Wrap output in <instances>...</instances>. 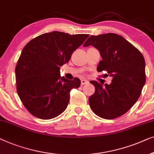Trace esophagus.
<instances>
[{
  "label": "esophagus",
  "instance_id": "esophagus-1",
  "mask_svg": "<svg viewBox=\"0 0 154 154\" xmlns=\"http://www.w3.org/2000/svg\"><path fill=\"white\" fill-rule=\"evenodd\" d=\"M88 83V81H87L86 79H81V84L82 85H84V84H87Z\"/></svg>",
  "mask_w": 154,
  "mask_h": 154
}]
</instances>
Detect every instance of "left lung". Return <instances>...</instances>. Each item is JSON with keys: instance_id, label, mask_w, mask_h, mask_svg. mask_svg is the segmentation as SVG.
<instances>
[{"instance_id": "1", "label": "left lung", "mask_w": 154, "mask_h": 154, "mask_svg": "<svg viewBox=\"0 0 154 154\" xmlns=\"http://www.w3.org/2000/svg\"><path fill=\"white\" fill-rule=\"evenodd\" d=\"M89 45L96 47L103 58L97 70L107 71L112 77L111 84L104 86L96 81L90 82L96 88L88 99L90 107L101 118L119 117L137 102L146 82L144 56L131 43L116 33L90 36L84 47Z\"/></svg>"}]
</instances>
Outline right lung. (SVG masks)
<instances>
[{
  "label": "right lung",
  "mask_w": 154,
  "mask_h": 154,
  "mask_svg": "<svg viewBox=\"0 0 154 154\" xmlns=\"http://www.w3.org/2000/svg\"><path fill=\"white\" fill-rule=\"evenodd\" d=\"M88 36L54 31L36 37L23 47L15 68L17 91L32 115L51 119L65 111L70 91L79 88L81 81L60 77V67Z\"/></svg>",
  "instance_id": "obj_1"
}]
</instances>
